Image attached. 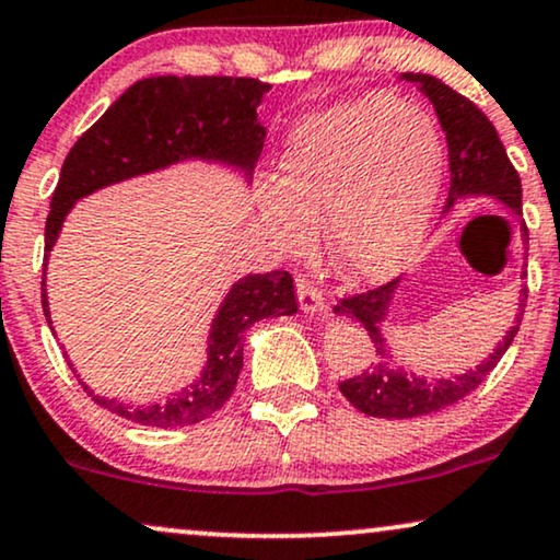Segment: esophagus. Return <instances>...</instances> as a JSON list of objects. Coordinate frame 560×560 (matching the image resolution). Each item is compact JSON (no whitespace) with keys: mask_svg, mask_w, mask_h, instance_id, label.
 Instances as JSON below:
<instances>
[{"mask_svg":"<svg viewBox=\"0 0 560 560\" xmlns=\"http://www.w3.org/2000/svg\"><path fill=\"white\" fill-rule=\"evenodd\" d=\"M296 296H300V307L307 312V315H315L325 307V294L315 281L307 279V276H300L296 279Z\"/></svg>","mask_w":560,"mask_h":560,"instance_id":"34e87169","label":"esophagus"}]
</instances>
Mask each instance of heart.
<instances>
[{"mask_svg": "<svg viewBox=\"0 0 560 560\" xmlns=\"http://www.w3.org/2000/svg\"><path fill=\"white\" fill-rule=\"evenodd\" d=\"M441 176L435 125L397 94L371 92L296 125L260 207L276 241L294 250L323 222L338 271L378 284L420 248Z\"/></svg>", "mask_w": 560, "mask_h": 560, "instance_id": "obj_1", "label": "heart"}]
</instances>
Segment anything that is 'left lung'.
I'll return each mask as SVG.
<instances>
[{"label":"left lung","instance_id":"1","mask_svg":"<svg viewBox=\"0 0 560 560\" xmlns=\"http://www.w3.org/2000/svg\"><path fill=\"white\" fill-rule=\"evenodd\" d=\"M399 79L412 81L428 96L438 112V119H441V128L445 130L451 166V189L445 210L453 207L458 197L479 194V197L499 199L502 205L512 207V212L523 214V184H520V174L514 171L512 161L506 159L502 140H499L489 117L468 96L458 94L456 89L443 84L435 77H428V73H401ZM397 284L399 279H392L386 284L366 289L361 294L342 296L335 304L338 315H346L366 327L376 346V363H371V369L363 371V374L340 382L342 397L358 412L384 417V420H407V417L441 412V409L468 397L481 382H487V376L502 361V355L512 346L514 335L520 330V319H523V307L527 300V289H523L517 325L504 335V340L499 342L494 353L481 366H476L474 371H468V374L458 378H417L405 374V371L392 369V355L386 353L382 330H378L386 317V310H389Z\"/></svg>","mask_w":560,"mask_h":560}]
</instances>
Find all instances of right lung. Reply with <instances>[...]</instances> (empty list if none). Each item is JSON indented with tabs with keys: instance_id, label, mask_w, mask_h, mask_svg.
Segmentation results:
<instances>
[{
	"instance_id": "right-lung-1",
	"label": "right lung",
	"mask_w": 560,
	"mask_h": 560,
	"mask_svg": "<svg viewBox=\"0 0 560 560\" xmlns=\"http://www.w3.org/2000/svg\"><path fill=\"white\" fill-rule=\"evenodd\" d=\"M268 89L271 84L248 77H151L136 81L66 155L46 220V260L73 202L102 186L184 159L225 161L250 174L266 138L256 107ZM43 312L50 323L46 289ZM294 312L292 273L245 276L230 289L214 317L207 369L189 389L163 405L128 407L122 401L96 397L89 386H81L100 407L148 428H184L202 422L235 392L243 369L245 330L264 317Z\"/></svg>"
}]
</instances>
